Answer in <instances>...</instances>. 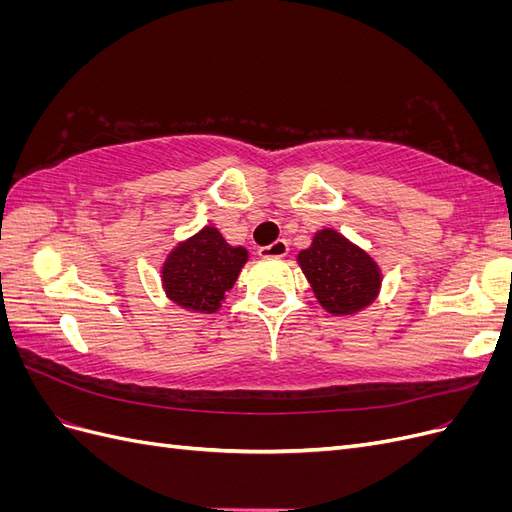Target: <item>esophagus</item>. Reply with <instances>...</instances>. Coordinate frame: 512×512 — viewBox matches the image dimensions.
<instances>
[{
	"label": "esophagus",
	"mask_w": 512,
	"mask_h": 512,
	"mask_svg": "<svg viewBox=\"0 0 512 512\" xmlns=\"http://www.w3.org/2000/svg\"><path fill=\"white\" fill-rule=\"evenodd\" d=\"M286 254H288V241L286 239H277L271 245L258 247V256L260 258H282Z\"/></svg>",
	"instance_id": "34e87169"
}]
</instances>
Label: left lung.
<instances>
[{"mask_svg": "<svg viewBox=\"0 0 512 512\" xmlns=\"http://www.w3.org/2000/svg\"><path fill=\"white\" fill-rule=\"evenodd\" d=\"M297 260L318 303L333 316L361 312L378 297L382 284L378 262L333 228L318 230Z\"/></svg>", "mask_w": 512, "mask_h": 512, "instance_id": "8db88e82", "label": "left lung"}]
</instances>
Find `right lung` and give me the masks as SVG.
Segmentation results:
<instances>
[{
  "label": "right lung",
  "mask_w": 512,
  "mask_h": 512,
  "mask_svg": "<svg viewBox=\"0 0 512 512\" xmlns=\"http://www.w3.org/2000/svg\"><path fill=\"white\" fill-rule=\"evenodd\" d=\"M245 262V247H232L218 228L205 226L166 256L162 265L166 297L190 312H218Z\"/></svg>",
  "instance_id": "add662e5"
}]
</instances>
